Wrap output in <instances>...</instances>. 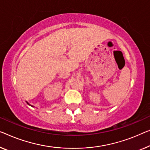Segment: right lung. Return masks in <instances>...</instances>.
<instances>
[{"mask_svg": "<svg viewBox=\"0 0 150 150\" xmlns=\"http://www.w3.org/2000/svg\"><path fill=\"white\" fill-rule=\"evenodd\" d=\"M27 102V103H28V104H29V105H30V104H29V103H28V102ZM30 106H31V105H30ZM32 106V107H33V106Z\"/></svg>", "mask_w": 150, "mask_h": 150, "instance_id": "1", "label": "right lung"}]
</instances>
